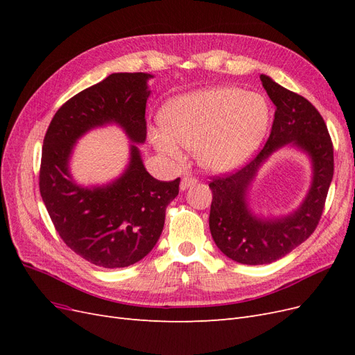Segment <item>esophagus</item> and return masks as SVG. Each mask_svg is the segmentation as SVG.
Listing matches in <instances>:
<instances>
[{"label":"esophagus","instance_id":"34e87169","mask_svg":"<svg viewBox=\"0 0 355 355\" xmlns=\"http://www.w3.org/2000/svg\"><path fill=\"white\" fill-rule=\"evenodd\" d=\"M196 184H197V179H196V178H192V176H184V178H182V180H180V189L185 191V189H188L189 187L196 185Z\"/></svg>","mask_w":355,"mask_h":355}]
</instances>
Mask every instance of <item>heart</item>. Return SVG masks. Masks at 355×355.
I'll list each match as a JSON object with an SVG mask.
<instances>
[{"instance_id":"heart-1","label":"heart","mask_w":355,"mask_h":355,"mask_svg":"<svg viewBox=\"0 0 355 355\" xmlns=\"http://www.w3.org/2000/svg\"><path fill=\"white\" fill-rule=\"evenodd\" d=\"M159 123L163 128L149 133L159 154L180 161L182 146L196 149L202 167L220 173L244 164L261 145L270 124V105L262 94L213 87L168 101Z\"/></svg>"}]
</instances>
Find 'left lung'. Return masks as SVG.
I'll use <instances>...</instances> for the list:
<instances>
[{
    "label": "left lung",
    "instance_id": "obj_1",
    "mask_svg": "<svg viewBox=\"0 0 355 355\" xmlns=\"http://www.w3.org/2000/svg\"><path fill=\"white\" fill-rule=\"evenodd\" d=\"M275 105L271 133L257 155L239 170L210 178L213 194L210 232L223 254L244 265L275 262L302 244L317 228L333 179V144L323 116L304 96L261 75ZM293 143L313 161V185L295 214L280 220H259L248 210L245 191L257 168L278 147Z\"/></svg>",
    "mask_w": 355,
    "mask_h": 355
}]
</instances>
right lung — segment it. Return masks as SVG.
Masks as SVG:
<instances>
[{"label":"right lung","instance_id":"add662e5","mask_svg":"<svg viewBox=\"0 0 355 355\" xmlns=\"http://www.w3.org/2000/svg\"><path fill=\"white\" fill-rule=\"evenodd\" d=\"M144 72L111 73L63 103L42 144L40 192L58 234L72 252L102 268H124L145 257L164 227L166 209L179 194L180 179L157 180L132 145L121 178L98 188L71 179L68 159L77 139L93 127L120 124L136 144L146 139V81Z\"/></svg>","mask_w":355,"mask_h":355}]
</instances>
